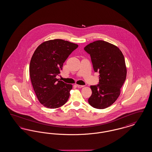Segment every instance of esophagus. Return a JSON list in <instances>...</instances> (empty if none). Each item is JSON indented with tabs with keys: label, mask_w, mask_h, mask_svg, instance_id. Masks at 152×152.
Returning <instances> with one entry per match:
<instances>
[{
	"label": "esophagus",
	"mask_w": 152,
	"mask_h": 152,
	"mask_svg": "<svg viewBox=\"0 0 152 152\" xmlns=\"http://www.w3.org/2000/svg\"><path fill=\"white\" fill-rule=\"evenodd\" d=\"M77 87H78V88H83V87H84V86H81V85L77 84Z\"/></svg>",
	"instance_id": "1"
}]
</instances>
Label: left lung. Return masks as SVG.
Instances as JSON below:
<instances>
[{"instance_id":"1","label":"left lung","mask_w":152,"mask_h":152,"mask_svg":"<svg viewBox=\"0 0 152 152\" xmlns=\"http://www.w3.org/2000/svg\"><path fill=\"white\" fill-rule=\"evenodd\" d=\"M84 50L91 56L94 72L100 74L99 84L91 86L88 102L94 108H106L117 99L126 79L124 55L116 45L103 40L88 44Z\"/></svg>"}]
</instances>
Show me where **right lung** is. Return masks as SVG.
<instances>
[{
  "mask_svg": "<svg viewBox=\"0 0 152 152\" xmlns=\"http://www.w3.org/2000/svg\"><path fill=\"white\" fill-rule=\"evenodd\" d=\"M78 45L62 39L41 44L34 52L29 64V75L39 102L47 108H58L68 101L71 84L56 77L63 63Z\"/></svg>",
  "mask_w": 152,
  "mask_h": 152,
  "instance_id": "add662e5",
  "label": "right lung"
}]
</instances>
